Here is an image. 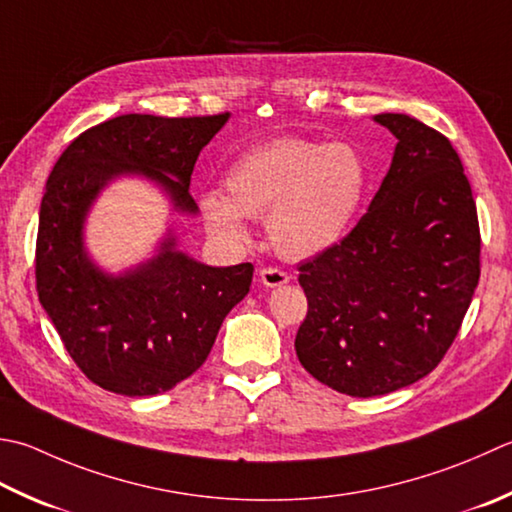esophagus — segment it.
<instances>
[{"label":"esophagus","instance_id":"esophagus-1","mask_svg":"<svg viewBox=\"0 0 512 512\" xmlns=\"http://www.w3.org/2000/svg\"><path fill=\"white\" fill-rule=\"evenodd\" d=\"M259 279H262V284L268 288H277V286L288 284V275L277 266H266L259 270Z\"/></svg>","mask_w":512,"mask_h":512}]
</instances>
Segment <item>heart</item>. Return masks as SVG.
<instances>
[{
    "instance_id": "heart-1",
    "label": "heart",
    "mask_w": 512,
    "mask_h": 512,
    "mask_svg": "<svg viewBox=\"0 0 512 512\" xmlns=\"http://www.w3.org/2000/svg\"><path fill=\"white\" fill-rule=\"evenodd\" d=\"M368 188V166L348 144L284 137L246 150L226 173L228 197L208 193V230L244 242V217H266L268 237L284 257L306 259L344 239Z\"/></svg>"
}]
</instances>
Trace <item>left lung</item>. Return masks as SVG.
<instances>
[{"mask_svg":"<svg viewBox=\"0 0 512 512\" xmlns=\"http://www.w3.org/2000/svg\"><path fill=\"white\" fill-rule=\"evenodd\" d=\"M393 164L357 226L299 264L308 313L295 350L317 382L350 397L426 377L455 342L479 282V222L462 159L415 117L375 115Z\"/></svg>","mask_w":512,"mask_h":512,"instance_id":"obj_1","label":"left lung"}]
</instances>
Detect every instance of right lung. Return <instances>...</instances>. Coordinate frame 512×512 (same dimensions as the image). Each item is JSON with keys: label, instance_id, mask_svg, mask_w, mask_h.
Masks as SVG:
<instances>
[{"label": "right lung", "instance_id": "1", "mask_svg": "<svg viewBox=\"0 0 512 512\" xmlns=\"http://www.w3.org/2000/svg\"><path fill=\"white\" fill-rule=\"evenodd\" d=\"M228 117L119 115L84 130L50 170L35 250L39 304L73 362L110 393L148 397L193 375L246 297L253 264L206 266L168 233L153 259L108 275L84 248L88 210L108 182L142 175L195 215L190 175Z\"/></svg>", "mask_w": 512, "mask_h": 512}]
</instances>
